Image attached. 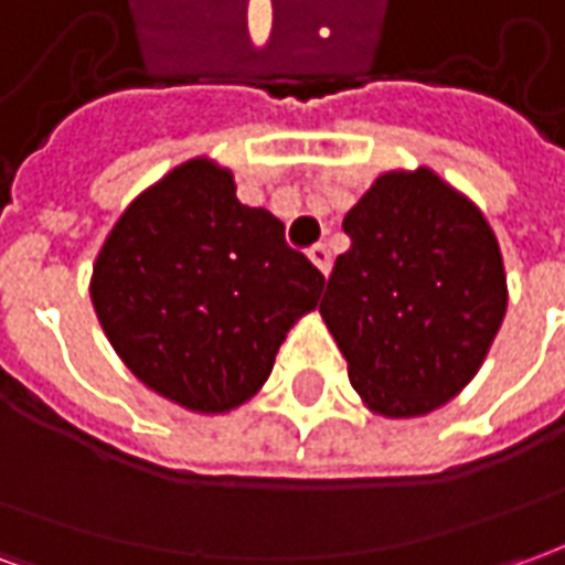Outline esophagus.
Masks as SVG:
<instances>
[{
	"instance_id": "obj_1",
	"label": "esophagus",
	"mask_w": 565,
	"mask_h": 565,
	"mask_svg": "<svg viewBox=\"0 0 565 565\" xmlns=\"http://www.w3.org/2000/svg\"><path fill=\"white\" fill-rule=\"evenodd\" d=\"M308 259H311V263H315V266H318V269L323 271V275H330V269H332V254H330V247H327V245L308 247Z\"/></svg>"
}]
</instances>
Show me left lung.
<instances>
[{"label": "left lung", "mask_w": 565, "mask_h": 565, "mask_svg": "<svg viewBox=\"0 0 565 565\" xmlns=\"http://www.w3.org/2000/svg\"><path fill=\"white\" fill-rule=\"evenodd\" d=\"M320 315L369 412L420 417L475 379L509 287L499 242L472 199L433 169L384 172L344 214Z\"/></svg>", "instance_id": "8db88e82"}]
</instances>
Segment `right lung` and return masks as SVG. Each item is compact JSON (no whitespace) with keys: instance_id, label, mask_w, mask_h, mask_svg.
Masks as SVG:
<instances>
[{"instance_id":"obj_1","label":"right lung","mask_w":565,"mask_h":565,"mask_svg":"<svg viewBox=\"0 0 565 565\" xmlns=\"http://www.w3.org/2000/svg\"><path fill=\"white\" fill-rule=\"evenodd\" d=\"M323 275L284 242V223L242 205L235 181L196 157L132 199L93 263L108 342L169 403L223 415L266 384Z\"/></svg>"}]
</instances>
